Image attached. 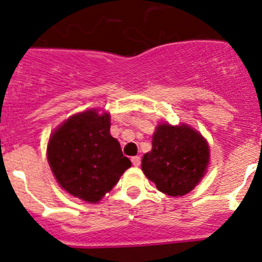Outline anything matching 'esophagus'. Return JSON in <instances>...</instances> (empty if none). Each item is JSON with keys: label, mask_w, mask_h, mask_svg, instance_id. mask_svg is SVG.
<instances>
[{"label": "esophagus", "mask_w": 262, "mask_h": 262, "mask_svg": "<svg viewBox=\"0 0 262 262\" xmlns=\"http://www.w3.org/2000/svg\"><path fill=\"white\" fill-rule=\"evenodd\" d=\"M131 161H133L134 166H139L140 163H142V159H140V156H134L133 159H131Z\"/></svg>", "instance_id": "esophagus-1"}]
</instances>
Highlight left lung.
<instances>
[{
    "label": "left lung",
    "mask_w": 262,
    "mask_h": 262,
    "mask_svg": "<svg viewBox=\"0 0 262 262\" xmlns=\"http://www.w3.org/2000/svg\"><path fill=\"white\" fill-rule=\"evenodd\" d=\"M209 161V144L198 131L161 123L152 136V151L143 156L142 170L160 191L181 196L200 184Z\"/></svg>",
    "instance_id": "obj_1"
}]
</instances>
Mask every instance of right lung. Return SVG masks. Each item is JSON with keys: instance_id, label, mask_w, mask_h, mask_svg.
Listing matches in <instances>:
<instances>
[{"instance_id": "right-lung-1", "label": "right lung", "mask_w": 262, "mask_h": 262, "mask_svg": "<svg viewBox=\"0 0 262 262\" xmlns=\"http://www.w3.org/2000/svg\"><path fill=\"white\" fill-rule=\"evenodd\" d=\"M51 170L60 186L85 202L97 203L131 166L110 135V115L86 110L72 115L51 135Z\"/></svg>"}]
</instances>
